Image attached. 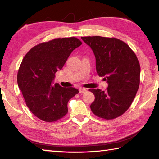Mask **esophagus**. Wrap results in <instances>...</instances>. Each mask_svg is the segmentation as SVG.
<instances>
[{
    "instance_id": "1",
    "label": "esophagus",
    "mask_w": 159,
    "mask_h": 159,
    "mask_svg": "<svg viewBox=\"0 0 159 159\" xmlns=\"http://www.w3.org/2000/svg\"><path fill=\"white\" fill-rule=\"evenodd\" d=\"M87 92V89L84 88V87H80L79 88V93H83Z\"/></svg>"
}]
</instances>
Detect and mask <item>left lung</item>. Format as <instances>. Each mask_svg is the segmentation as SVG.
I'll list each match as a JSON object with an SVG mask.
<instances>
[{
    "label": "left lung",
    "instance_id": "obj_1",
    "mask_svg": "<svg viewBox=\"0 0 159 159\" xmlns=\"http://www.w3.org/2000/svg\"><path fill=\"white\" fill-rule=\"evenodd\" d=\"M81 39L95 55L98 75L108 83L106 91L90 89L95 96L91 109L106 120L121 116L131 105L139 89L140 65L135 54L116 38L89 36Z\"/></svg>",
    "mask_w": 159,
    "mask_h": 159
}]
</instances>
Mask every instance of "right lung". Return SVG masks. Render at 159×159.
Here are the masks:
<instances>
[{
  "label": "right lung",
  "mask_w": 159,
  "mask_h": 159,
  "mask_svg": "<svg viewBox=\"0 0 159 159\" xmlns=\"http://www.w3.org/2000/svg\"><path fill=\"white\" fill-rule=\"evenodd\" d=\"M82 42L76 38H57L33 47L24 57L17 80L33 114L47 122L67 114V102L79 93L74 87L53 85L55 73L61 70L74 49Z\"/></svg>",
  "instance_id": "add662e5"
}]
</instances>
